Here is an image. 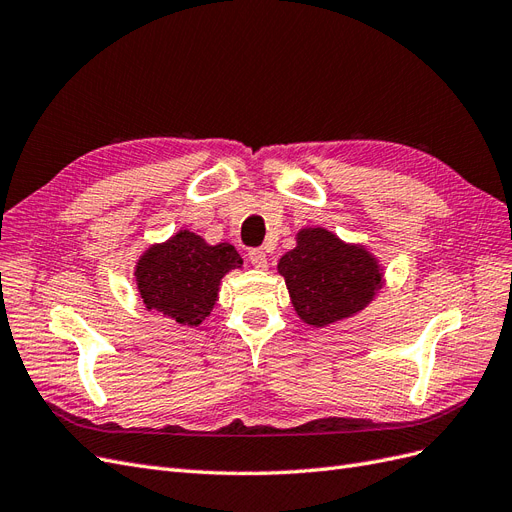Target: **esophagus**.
Returning <instances> with one entry per match:
<instances>
[{
  "mask_svg": "<svg viewBox=\"0 0 512 512\" xmlns=\"http://www.w3.org/2000/svg\"><path fill=\"white\" fill-rule=\"evenodd\" d=\"M247 256H250L252 267L267 269V254H265V250H260V247H254V250L247 252Z\"/></svg>",
  "mask_w": 512,
  "mask_h": 512,
  "instance_id": "esophagus-1",
  "label": "esophagus"
}]
</instances>
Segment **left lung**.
Listing matches in <instances>:
<instances>
[{"instance_id": "obj_1", "label": "left lung", "mask_w": 512, "mask_h": 512, "mask_svg": "<svg viewBox=\"0 0 512 512\" xmlns=\"http://www.w3.org/2000/svg\"><path fill=\"white\" fill-rule=\"evenodd\" d=\"M277 271L284 275L294 312L316 329L361 312L382 288L378 260L327 228L299 230L297 247L280 258Z\"/></svg>"}]
</instances>
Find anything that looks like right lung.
<instances>
[{"instance_id": "obj_1", "label": "right lung", "mask_w": 512, "mask_h": 512, "mask_svg": "<svg viewBox=\"0 0 512 512\" xmlns=\"http://www.w3.org/2000/svg\"><path fill=\"white\" fill-rule=\"evenodd\" d=\"M241 265L230 243L209 245L196 232L179 230L166 243L151 245L134 275L147 309L198 327L218 301L222 277Z\"/></svg>"}]
</instances>
